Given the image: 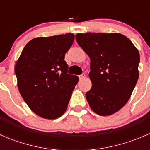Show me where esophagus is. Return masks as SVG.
Segmentation results:
<instances>
[{"label": "esophagus", "mask_w": 150, "mask_h": 150, "mask_svg": "<svg viewBox=\"0 0 150 150\" xmlns=\"http://www.w3.org/2000/svg\"><path fill=\"white\" fill-rule=\"evenodd\" d=\"M86 78V75H85V74L83 73V74H82V75H79V78H80V80H82V79H84V78Z\"/></svg>", "instance_id": "obj_1"}]
</instances>
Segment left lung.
Wrapping results in <instances>:
<instances>
[{"instance_id":"obj_1","label":"left lung","mask_w":150,"mask_h":150,"mask_svg":"<svg viewBox=\"0 0 150 150\" xmlns=\"http://www.w3.org/2000/svg\"><path fill=\"white\" fill-rule=\"evenodd\" d=\"M91 59L92 86L86 93L91 109L101 116L117 112L128 102L139 76L138 49L120 33H77Z\"/></svg>"}]
</instances>
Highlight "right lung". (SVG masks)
Listing matches in <instances>:
<instances>
[{
	"mask_svg": "<svg viewBox=\"0 0 150 150\" xmlns=\"http://www.w3.org/2000/svg\"><path fill=\"white\" fill-rule=\"evenodd\" d=\"M72 33L38 37L27 43L15 65L17 86L30 110L45 119L65 112L78 76L67 74L65 53L72 45Z\"/></svg>",
	"mask_w": 150,
	"mask_h": 150,
	"instance_id": "obj_1",
	"label": "right lung"
}]
</instances>
